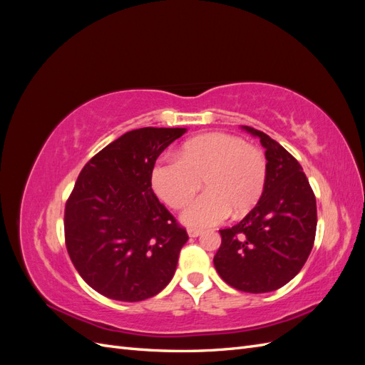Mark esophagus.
I'll return each instance as SVG.
<instances>
[{"label":"esophagus","instance_id":"34e87169","mask_svg":"<svg viewBox=\"0 0 365 365\" xmlns=\"http://www.w3.org/2000/svg\"><path fill=\"white\" fill-rule=\"evenodd\" d=\"M187 233H189V236H190V237H197V236H201V235H202V231H201V230L190 228L189 231H187Z\"/></svg>","mask_w":365,"mask_h":365}]
</instances>
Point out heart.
<instances>
[{
    "label": "heart",
    "instance_id": "obj_1",
    "mask_svg": "<svg viewBox=\"0 0 365 365\" xmlns=\"http://www.w3.org/2000/svg\"><path fill=\"white\" fill-rule=\"evenodd\" d=\"M268 164L263 152L230 134L192 138L176 158L153 164L150 184L161 201L181 207L204 182L205 192L185 205L182 222L195 228L217 225L231 215L242 216L256 207L267 185Z\"/></svg>",
    "mask_w": 365,
    "mask_h": 365
}]
</instances>
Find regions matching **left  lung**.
I'll return each instance as SVG.
<instances>
[{
	"instance_id": "8db88e82",
	"label": "left lung",
	"mask_w": 365,
	"mask_h": 365,
	"mask_svg": "<svg viewBox=\"0 0 365 365\" xmlns=\"http://www.w3.org/2000/svg\"><path fill=\"white\" fill-rule=\"evenodd\" d=\"M242 129L267 149V185L239 224L219 230L222 244L213 263L230 286L263 294L282 288L303 268L315 240L317 202L300 163L288 150L262 130Z\"/></svg>"
}]
</instances>
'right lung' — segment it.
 Here are the masks:
<instances>
[{"label": "right lung", "instance_id": "1", "mask_svg": "<svg viewBox=\"0 0 365 365\" xmlns=\"http://www.w3.org/2000/svg\"><path fill=\"white\" fill-rule=\"evenodd\" d=\"M185 128H141L85 164L65 205V242L81 277L118 302H141L172 280L189 240L155 196L150 172Z\"/></svg>", "mask_w": 365, "mask_h": 365}]
</instances>
